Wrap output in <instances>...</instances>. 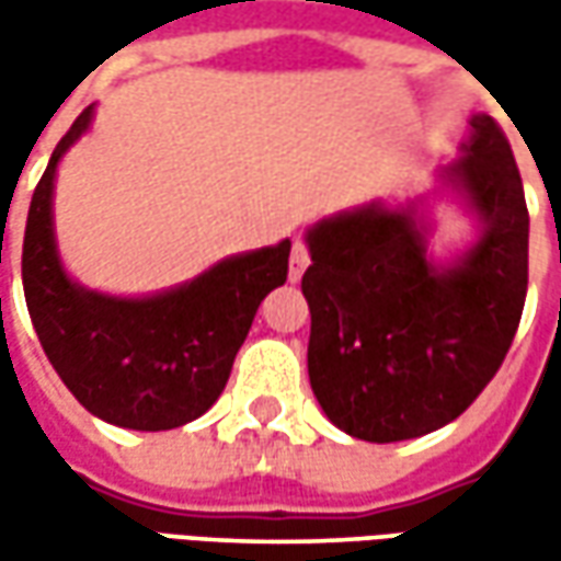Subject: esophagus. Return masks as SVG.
Here are the masks:
<instances>
[{"label":"esophagus","instance_id":"obj_1","mask_svg":"<svg viewBox=\"0 0 561 561\" xmlns=\"http://www.w3.org/2000/svg\"><path fill=\"white\" fill-rule=\"evenodd\" d=\"M309 262H312V259H309V249H306L302 240H296L290 252V271H287L290 284H299V280H302V271L309 268Z\"/></svg>","mask_w":561,"mask_h":561}]
</instances>
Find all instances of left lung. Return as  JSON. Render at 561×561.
I'll use <instances>...</instances> for the list:
<instances>
[{
    "label": "left lung",
    "instance_id": "8db88e82",
    "mask_svg": "<svg viewBox=\"0 0 561 561\" xmlns=\"http://www.w3.org/2000/svg\"><path fill=\"white\" fill-rule=\"evenodd\" d=\"M474 218L478 237L437 262L427 196L356 205L306 230L312 265L309 380L324 415L368 443L431 434L500 371L528 296V205L500 124L468 118L459 159L434 196Z\"/></svg>",
    "mask_w": 561,
    "mask_h": 561
}]
</instances>
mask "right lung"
Instances as JSON below:
<instances>
[{"label": "right lung", "instance_id": "1", "mask_svg": "<svg viewBox=\"0 0 561 561\" xmlns=\"http://www.w3.org/2000/svg\"><path fill=\"white\" fill-rule=\"evenodd\" d=\"M83 108L33 190L24 230V299L43 353L96 419L130 431H171L221 397L262 299L287 280L290 240L215 262L199 277L149 296L77 284L55 243V171L93 124Z\"/></svg>", "mask_w": 561, "mask_h": 561}]
</instances>
